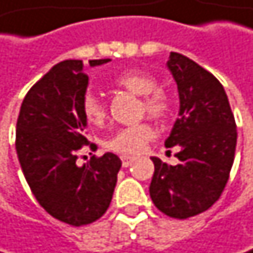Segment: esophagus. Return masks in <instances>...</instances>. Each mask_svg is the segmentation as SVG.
I'll return each instance as SVG.
<instances>
[{
    "mask_svg": "<svg viewBox=\"0 0 253 253\" xmlns=\"http://www.w3.org/2000/svg\"><path fill=\"white\" fill-rule=\"evenodd\" d=\"M121 162H123V167L127 168L130 167L133 162H135V157H130V156H121Z\"/></svg>",
    "mask_w": 253,
    "mask_h": 253,
    "instance_id": "1",
    "label": "esophagus"
}]
</instances>
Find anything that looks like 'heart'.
<instances>
[{"label":"heart","instance_id":"obj_1","mask_svg":"<svg viewBox=\"0 0 253 253\" xmlns=\"http://www.w3.org/2000/svg\"><path fill=\"white\" fill-rule=\"evenodd\" d=\"M114 84L136 96H142L141 109L148 117L156 120H164L168 117L171 111L169 99L162 89H157L159 84L151 75L141 70H124L114 79ZM82 112L86 121L91 124H102L106 117L103 102L93 93H88L84 97ZM153 135L154 132L150 124L130 126V127H124L115 132L105 142V145L108 150L124 156L138 154L144 148L145 142L153 138Z\"/></svg>","mask_w":253,"mask_h":253}]
</instances>
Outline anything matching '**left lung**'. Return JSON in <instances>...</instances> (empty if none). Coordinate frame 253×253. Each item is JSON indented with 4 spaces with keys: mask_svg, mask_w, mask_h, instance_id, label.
Here are the masks:
<instances>
[{
    "mask_svg": "<svg viewBox=\"0 0 253 253\" xmlns=\"http://www.w3.org/2000/svg\"><path fill=\"white\" fill-rule=\"evenodd\" d=\"M180 99L178 118L165 141L178 147V165L151 157L150 196L169 217L187 219L209 210L222 195L232 168L237 129L222 84L177 52L167 61Z\"/></svg>",
    "mask_w": 253,
    "mask_h": 253,
    "instance_id": "left-lung-1",
    "label": "left lung"
}]
</instances>
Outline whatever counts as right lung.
Here are the masks:
<instances>
[{"label": "right lung", "mask_w": 253, "mask_h": 253, "mask_svg": "<svg viewBox=\"0 0 253 253\" xmlns=\"http://www.w3.org/2000/svg\"><path fill=\"white\" fill-rule=\"evenodd\" d=\"M109 61L91 60L89 66ZM86 86L81 60L53 66L27 93L16 124V153L33 195L52 217L73 226L105 214L121 168L112 153L76 164L78 150L88 144L82 112Z\"/></svg>", "instance_id": "obj_1"}]
</instances>
